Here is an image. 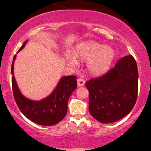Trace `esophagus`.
Listing matches in <instances>:
<instances>
[{
  "mask_svg": "<svg viewBox=\"0 0 151 151\" xmlns=\"http://www.w3.org/2000/svg\"><path fill=\"white\" fill-rule=\"evenodd\" d=\"M77 84L79 86H83L85 84V81H84V79L79 78L77 79Z\"/></svg>",
  "mask_w": 151,
  "mask_h": 151,
  "instance_id": "1",
  "label": "esophagus"
}]
</instances>
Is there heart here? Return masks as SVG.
<instances>
[{
	"label": "heart",
	"mask_w": 151,
	"mask_h": 151,
	"mask_svg": "<svg viewBox=\"0 0 151 151\" xmlns=\"http://www.w3.org/2000/svg\"><path fill=\"white\" fill-rule=\"evenodd\" d=\"M74 57L82 62H87V68L93 74H104L110 67L114 58V51L109 46L104 47L96 42L83 43L74 51ZM67 61L72 67H77L75 58L69 57Z\"/></svg>",
	"instance_id": "heart-1"
}]
</instances>
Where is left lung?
Here are the masks:
<instances>
[{
	"mask_svg": "<svg viewBox=\"0 0 151 151\" xmlns=\"http://www.w3.org/2000/svg\"><path fill=\"white\" fill-rule=\"evenodd\" d=\"M89 90V113L103 123L126 116L136 102L138 89L137 64L132 55L124 57L104 75L86 82Z\"/></svg>",
	"mask_w": 151,
	"mask_h": 151,
	"instance_id": "obj_1",
	"label": "left lung"
}]
</instances>
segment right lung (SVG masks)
I'll use <instances>...</instances> for the list:
<instances>
[{"label": "right lung", "mask_w": 151, "mask_h": 151, "mask_svg": "<svg viewBox=\"0 0 151 151\" xmlns=\"http://www.w3.org/2000/svg\"><path fill=\"white\" fill-rule=\"evenodd\" d=\"M27 40L23 43L18 52L20 51ZM16 55L13 58L11 66L12 88L15 101L20 111L30 121L42 126H52L62 121L67 111V104L70 96L77 88L76 76H67L61 78L60 82L52 93L47 97L40 101H32L25 98L20 93L14 75V61Z\"/></svg>", "instance_id": "right-lung-1"}]
</instances>
